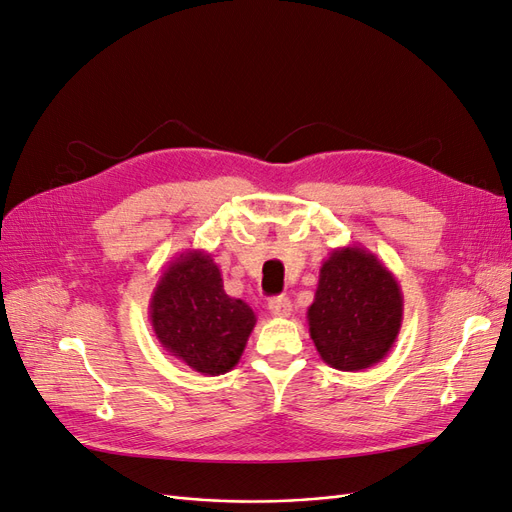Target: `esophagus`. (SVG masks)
<instances>
[{
    "label": "esophagus",
    "mask_w": 512,
    "mask_h": 512,
    "mask_svg": "<svg viewBox=\"0 0 512 512\" xmlns=\"http://www.w3.org/2000/svg\"><path fill=\"white\" fill-rule=\"evenodd\" d=\"M269 312L275 318H288L292 314V303L288 297H275L269 301Z\"/></svg>",
    "instance_id": "1"
}]
</instances>
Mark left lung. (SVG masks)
<instances>
[{"mask_svg": "<svg viewBox=\"0 0 512 512\" xmlns=\"http://www.w3.org/2000/svg\"><path fill=\"white\" fill-rule=\"evenodd\" d=\"M401 320L404 294L397 277L367 247H337L322 262L307 324L324 363L339 371L380 363L395 344Z\"/></svg>", "mask_w": 512, "mask_h": 512, "instance_id": "left-lung-1", "label": "left lung"}]
</instances>
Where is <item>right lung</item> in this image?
I'll return each instance as SVG.
<instances>
[{
    "mask_svg": "<svg viewBox=\"0 0 512 512\" xmlns=\"http://www.w3.org/2000/svg\"><path fill=\"white\" fill-rule=\"evenodd\" d=\"M149 320L170 356L203 376L235 367L256 314L224 292L220 267L203 250H185L168 262L149 301Z\"/></svg>",
    "mask_w": 512,
    "mask_h": 512,
    "instance_id": "right-lung-1",
    "label": "right lung"
}]
</instances>
